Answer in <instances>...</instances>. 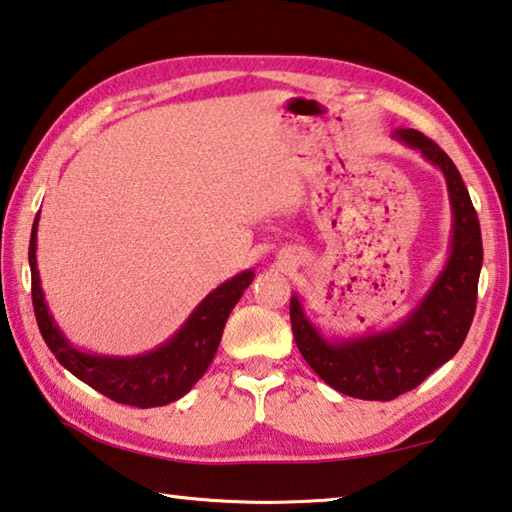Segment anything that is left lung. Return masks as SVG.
<instances>
[{
  "label": "left lung",
  "mask_w": 512,
  "mask_h": 512,
  "mask_svg": "<svg viewBox=\"0 0 512 512\" xmlns=\"http://www.w3.org/2000/svg\"><path fill=\"white\" fill-rule=\"evenodd\" d=\"M396 136L439 165L448 181L454 237L450 262L439 282L398 329L340 345L324 342L304 318L297 297H291V327L302 358L324 383L362 401H392L421 385L461 349L477 309L483 246L466 183L432 138L416 129H398Z\"/></svg>",
  "instance_id": "1"
}]
</instances>
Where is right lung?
I'll return each instance as SVG.
<instances>
[{"label":"right lung","mask_w":512,"mask_h":512,"mask_svg":"<svg viewBox=\"0 0 512 512\" xmlns=\"http://www.w3.org/2000/svg\"><path fill=\"white\" fill-rule=\"evenodd\" d=\"M35 239L37 217L33 221L29 244L31 297L37 327H40L46 347L53 351L60 365L67 367L82 383L94 387L96 392L105 394L111 401L141 407V410L176 401L185 392H190L192 385L206 374L217 353L232 306L239 302L244 288L255 277L253 271H246L215 288L197 306V311L190 315L183 329L161 349L138 358H100L69 347V342L62 338V333L53 324L49 309L44 304L40 275H37Z\"/></svg>","instance_id":"right-lung-1"}]
</instances>
